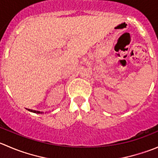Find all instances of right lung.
<instances>
[{
    "instance_id": "right-lung-1",
    "label": "right lung",
    "mask_w": 158,
    "mask_h": 158,
    "mask_svg": "<svg viewBox=\"0 0 158 158\" xmlns=\"http://www.w3.org/2000/svg\"><path fill=\"white\" fill-rule=\"evenodd\" d=\"M28 111H31V112H33V113H36V114H42L43 111H35V110H32V109H28Z\"/></svg>"
}]
</instances>
